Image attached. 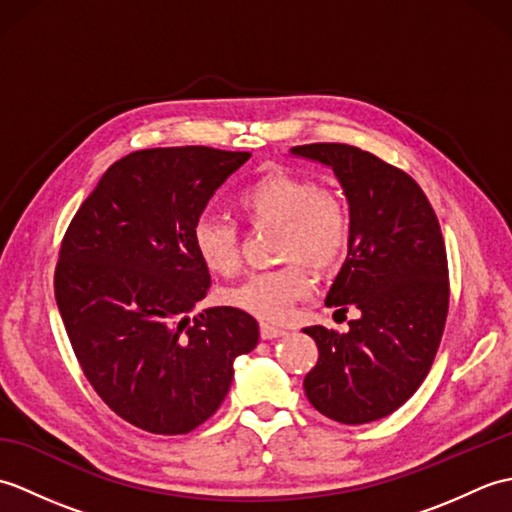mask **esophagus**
<instances>
[{"mask_svg":"<svg viewBox=\"0 0 512 512\" xmlns=\"http://www.w3.org/2000/svg\"><path fill=\"white\" fill-rule=\"evenodd\" d=\"M259 334H262L264 341H273V339H279V336H284L286 330L284 328H277V325L262 323V325H259Z\"/></svg>","mask_w":512,"mask_h":512,"instance_id":"1","label":"esophagus"}]
</instances>
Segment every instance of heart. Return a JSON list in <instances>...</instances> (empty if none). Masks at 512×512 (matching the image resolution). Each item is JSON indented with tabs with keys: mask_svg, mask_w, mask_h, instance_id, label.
Instances as JSON below:
<instances>
[{
	"mask_svg": "<svg viewBox=\"0 0 512 512\" xmlns=\"http://www.w3.org/2000/svg\"><path fill=\"white\" fill-rule=\"evenodd\" d=\"M239 217L253 228L275 226V257L284 266L246 277L224 299L255 317L281 323L310 288L306 263L317 273L339 266L352 244V211L339 193L310 178L270 171L235 195ZM193 248L213 275L231 277L239 268V228L222 215L204 213L193 224Z\"/></svg>",
	"mask_w": 512,
	"mask_h": 512,
	"instance_id": "1",
	"label": "heart"
}]
</instances>
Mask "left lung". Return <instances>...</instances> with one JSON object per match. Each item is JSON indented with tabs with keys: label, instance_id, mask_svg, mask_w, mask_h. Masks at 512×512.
<instances>
[{
	"label": "left lung",
	"instance_id": "1",
	"mask_svg": "<svg viewBox=\"0 0 512 512\" xmlns=\"http://www.w3.org/2000/svg\"><path fill=\"white\" fill-rule=\"evenodd\" d=\"M292 154L328 165L350 202L352 244L325 306L361 312L345 334L303 330L319 347L303 389L323 416L374 422L416 394L440 347L449 266L438 217L409 173L369 151L312 143Z\"/></svg>",
	"mask_w": 512,
	"mask_h": 512
}]
</instances>
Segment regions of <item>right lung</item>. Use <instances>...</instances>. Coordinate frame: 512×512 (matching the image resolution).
Returning <instances> with one entry per match:
<instances>
[{
	"label": "right lung",
	"instance_id": "obj_1",
	"mask_svg": "<svg viewBox=\"0 0 512 512\" xmlns=\"http://www.w3.org/2000/svg\"><path fill=\"white\" fill-rule=\"evenodd\" d=\"M248 151L140 149L105 171L63 235L54 297L85 378L134 427L180 436L228 394L233 361L259 341L248 312L189 319L211 275L193 224Z\"/></svg>",
	"mask_w": 512,
	"mask_h": 512
}]
</instances>
